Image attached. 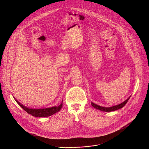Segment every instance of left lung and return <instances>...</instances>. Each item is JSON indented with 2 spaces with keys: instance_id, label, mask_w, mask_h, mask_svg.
Wrapping results in <instances>:
<instances>
[{
  "instance_id": "left-lung-1",
  "label": "left lung",
  "mask_w": 149,
  "mask_h": 149,
  "mask_svg": "<svg viewBox=\"0 0 149 149\" xmlns=\"http://www.w3.org/2000/svg\"><path fill=\"white\" fill-rule=\"evenodd\" d=\"M131 97H130L129 98H128L127 99H126V100H125L123 102H122V103H120V104H118V105H116V106H114L111 107H104L100 106H98L97 104H95V103H91L92 106L97 109H99L100 110L102 111H103V112H112V111H116V110H117V109H119L120 108H122V107L125 106V105L127 103L129 99Z\"/></svg>"
}]
</instances>
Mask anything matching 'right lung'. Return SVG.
<instances>
[{"label":"right lung","mask_w":149,"mask_h":149,"mask_svg":"<svg viewBox=\"0 0 149 149\" xmlns=\"http://www.w3.org/2000/svg\"><path fill=\"white\" fill-rule=\"evenodd\" d=\"M14 99H15V98ZM15 101L28 113L31 114L32 116L36 117H44L50 116L58 112L63 107V102H62L61 104L59 105L58 106L52 107L50 108H42V109H32L23 106L17 99H15Z\"/></svg>","instance_id":"obj_1"}]
</instances>
